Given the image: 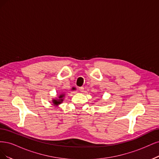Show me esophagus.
Returning a JSON list of instances; mask_svg holds the SVG:
<instances>
[{
  "instance_id": "obj_1",
  "label": "esophagus",
  "mask_w": 159,
  "mask_h": 159,
  "mask_svg": "<svg viewBox=\"0 0 159 159\" xmlns=\"http://www.w3.org/2000/svg\"><path fill=\"white\" fill-rule=\"evenodd\" d=\"M79 91H80V92H81V93H83V92L84 91V87H83V86L79 87Z\"/></svg>"
}]
</instances>
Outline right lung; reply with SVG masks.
Listing matches in <instances>:
<instances>
[{"label": "right lung", "instance_id": "1", "mask_svg": "<svg viewBox=\"0 0 159 159\" xmlns=\"http://www.w3.org/2000/svg\"><path fill=\"white\" fill-rule=\"evenodd\" d=\"M64 97V94H61L59 97V99H56V100H53V103L54 104V105H58L60 104L62 101L63 100V98Z\"/></svg>", "mask_w": 159, "mask_h": 159}]
</instances>
